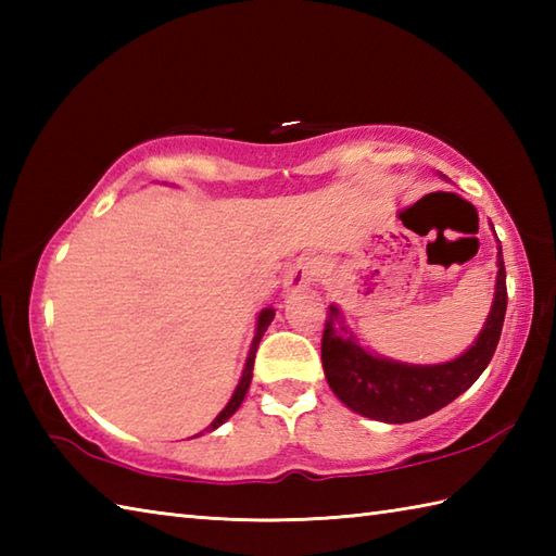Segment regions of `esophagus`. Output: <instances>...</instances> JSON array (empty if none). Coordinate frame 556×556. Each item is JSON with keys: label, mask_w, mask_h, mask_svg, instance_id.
<instances>
[{"label": "esophagus", "mask_w": 556, "mask_h": 556, "mask_svg": "<svg viewBox=\"0 0 556 556\" xmlns=\"http://www.w3.org/2000/svg\"><path fill=\"white\" fill-rule=\"evenodd\" d=\"M317 269H320V263L315 257H301L293 263L285 277V291L287 293H296L305 287H311V281L315 279Z\"/></svg>", "instance_id": "34e87169"}]
</instances>
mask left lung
Here are the masks:
<instances>
[{
	"mask_svg": "<svg viewBox=\"0 0 556 556\" xmlns=\"http://www.w3.org/2000/svg\"><path fill=\"white\" fill-rule=\"evenodd\" d=\"M504 315L506 271L502 245H497V281H494V299L488 320L473 344L446 363L416 365L380 356L361 344V339L346 325L344 313L332 303L323 334V368L327 384L341 404L363 418L394 425L428 418L464 394L488 368L494 349L500 344Z\"/></svg>",
	"mask_w": 556,
	"mask_h": 556,
	"instance_id": "8db88e82",
	"label": "left lung"
}]
</instances>
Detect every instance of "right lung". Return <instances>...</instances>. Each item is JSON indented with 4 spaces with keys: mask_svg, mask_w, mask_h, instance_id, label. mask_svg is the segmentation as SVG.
Here are the masks:
<instances>
[{
    "mask_svg": "<svg viewBox=\"0 0 556 556\" xmlns=\"http://www.w3.org/2000/svg\"><path fill=\"white\" fill-rule=\"evenodd\" d=\"M271 320H275V308H265V311H260V315H257V325H255V337H253V341H251V351H248V358H245V365H243L241 380H239V384H236L233 394H231V399H229V404L219 410V416H217L215 420H212L203 432L217 430L219 425L227 422V420L233 416V413L239 410V406L243 404L248 387H251V380H253V361H255L257 344H260V339H263V334L267 332V327H269V323H271ZM203 432H198V434H203ZM198 434H195V437H198Z\"/></svg>",
    "mask_w": 556,
    "mask_h": 556,
    "instance_id": "obj_1",
    "label": "right lung"
}]
</instances>
